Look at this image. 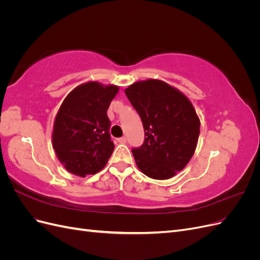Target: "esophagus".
I'll return each mask as SVG.
<instances>
[{"mask_svg":"<svg viewBox=\"0 0 260 260\" xmlns=\"http://www.w3.org/2000/svg\"><path fill=\"white\" fill-rule=\"evenodd\" d=\"M117 142L118 143H121V144H124L125 142H127V139H125V137H121L119 139H117Z\"/></svg>","mask_w":260,"mask_h":260,"instance_id":"1","label":"esophagus"}]
</instances>
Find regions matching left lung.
I'll use <instances>...</instances> for the list:
<instances>
[{"mask_svg":"<svg viewBox=\"0 0 260 260\" xmlns=\"http://www.w3.org/2000/svg\"><path fill=\"white\" fill-rule=\"evenodd\" d=\"M125 95L141 117L144 143L132 148L138 168L147 177L166 180L182 170L195 152L200 118L183 93L161 80L131 84Z\"/></svg>","mask_w":260,"mask_h":260,"instance_id":"8db88e82","label":"left lung"}]
</instances>
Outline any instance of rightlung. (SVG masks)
<instances>
[{
  "mask_svg": "<svg viewBox=\"0 0 260 260\" xmlns=\"http://www.w3.org/2000/svg\"><path fill=\"white\" fill-rule=\"evenodd\" d=\"M119 91L96 81L77 86L62 102L53 127V147L67 171L85 177L105 167L114 151L107 109Z\"/></svg>",
  "mask_w": 260,
  "mask_h": 260,
  "instance_id": "add662e5",
  "label": "right lung"
}]
</instances>
